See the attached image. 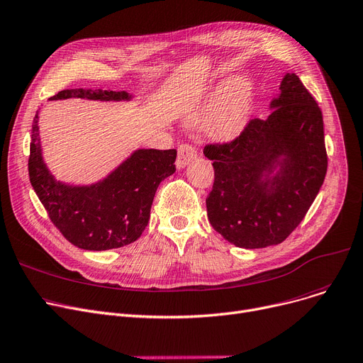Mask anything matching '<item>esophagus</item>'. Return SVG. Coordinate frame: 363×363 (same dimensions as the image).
<instances>
[{"label": "esophagus", "mask_w": 363, "mask_h": 363, "mask_svg": "<svg viewBox=\"0 0 363 363\" xmlns=\"http://www.w3.org/2000/svg\"><path fill=\"white\" fill-rule=\"evenodd\" d=\"M196 155L198 154H196L195 146H191L189 143H182L179 146V154H177V160H176L177 168H184L186 165H189L196 158Z\"/></svg>", "instance_id": "obj_1"}]
</instances>
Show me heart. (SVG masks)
Listing matches in <instances>:
<instances>
[{
  "mask_svg": "<svg viewBox=\"0 0 363 363\" xmlns=\"http://www.w3.org/2000/svg\"><path fill=\"white\" fill-rule=\"evenodd\" d=\"M253 88L246 76H236L225 83L224 89L212 92L191 114L194 121L212 118L209 132L217 140H231L245 125L250 110Z\"/></svg>",
  "mask_w": 363,
  "mask_h": 363,
  "instance_id": "obj_1",
  "label": "heart"
}]
</instances>
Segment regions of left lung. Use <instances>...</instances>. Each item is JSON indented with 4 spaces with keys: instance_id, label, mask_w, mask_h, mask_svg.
<instances>
[{
    "instance_id": "obj_1",
    "label": "left lung",
    "mask_w": 363,
    "mask_h": 363,
    "mask_svg": "<svg viewBox=\"0 0 363 363\" xmlns=\"http://www.w3.org/2000/svg\"><path fill=\"white\" fill-rule=\"evenodd\" d=\"M269 108L265 120L252 118L236 139L203 147L216 176L206 198L208 220L245 249L284 242L327 174L323 113L294 73L284 76Z\"/></svg>"
}]
</instances>
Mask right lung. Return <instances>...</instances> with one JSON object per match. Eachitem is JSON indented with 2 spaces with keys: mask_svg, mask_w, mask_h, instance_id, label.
<instances>
[{
  "mask_svg": "<svg viewBox=\"0 0 363 363\" xmlns=\"http://www.w3.org/2000/svg\"><path fill=\"white\" fill-rule=\"evenodd\" d=\"M129 101L124 91L66 89L50 99ZM38 113L32 124L29 179L52 224L72 245L108 250L130 245L147 225L160 183L176 172V149H138L114 172L91 186L57 182L42 158Z\"/></svg>",
  "mask_w": 363,
  "mask_h": 363,
  "instance_id": "add662e5",
  "label": "right lung"
}]
</instances>
